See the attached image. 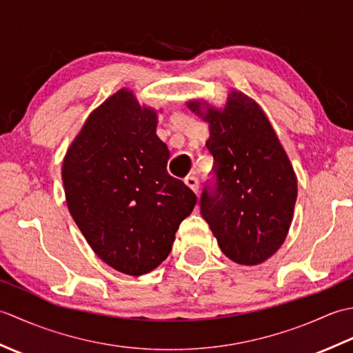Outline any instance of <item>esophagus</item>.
<instances>
[{
  "label": "esophagus",
  "mask_w": 353,
  "mask_h": 353,
  "mask_svg": "<svg viewBox=\"0 0 353 353\" xmlns=\"http://www.w3.org/2000/svg\"><path fill=\"white\" fill-rule=\"evenodd\" d=\"M185 183L190 186V188L194 191V192H199V179L194 177V176H188L185 179Z\"/></svg>",
  "instance_id": "obj_1"
}]
</instances>
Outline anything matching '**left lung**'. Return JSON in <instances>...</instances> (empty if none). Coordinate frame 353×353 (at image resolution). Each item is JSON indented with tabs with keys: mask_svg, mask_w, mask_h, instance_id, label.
<instances>
[{
	"mask_svg": "<svg viewBox=\"0 0 353 353\" xmlns=\"http://www.w3.org/2000/svg\"><path fill=\"white\" fill-rule=\"evenodd\" d=\"M188 108L209 123L206 147L215 183L205 186L200 214L221 252L258 265L283 244L297 199V179L277 134L256 101L230 91L223 109L203 100Z\"/></svg>",
	"mask_w": 353,
	"mask_h": 353,
	"instance_id": "1",
	"label": "left lung"
}]
</instances>
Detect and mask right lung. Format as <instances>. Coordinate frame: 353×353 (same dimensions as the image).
I'll return each mask as SVG.
<instances>
[{"instance_id": "1", "label": "right lung", "mask_w": 353, "mask_h": 353, "mask_svg": "<svg viewBox=\"0 0 353 353\" xmlns=\"http://www.w3.org/2000/svg\"><path fill=\"white\" fill-rule=\"evenodd\" d=\"M157 114L119 89L88 117L62 165L66 205L97 256L129 276L167 259L197 197L167 171Z\"/></svg>"}]
</instances>
